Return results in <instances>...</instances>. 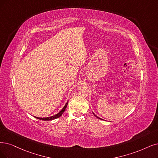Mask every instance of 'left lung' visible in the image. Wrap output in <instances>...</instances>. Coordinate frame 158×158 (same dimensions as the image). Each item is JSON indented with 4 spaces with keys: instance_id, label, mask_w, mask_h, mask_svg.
<instances>
[{
    "instance_id": "left-lung-1",
    "label": "left lung",
    "mask_w": 158,
    "mask_h": 158,
    "mask_svg": "<svg viewBox=\"0 0 158 158\" xmlns=\"http://www.w3.org/2000/svg\"><path fill=\"white\" fill-rule=\"evenodd\" d=\"M92 113H93V114H94V116H96V117H97L98 118H99V119H101V120H102V118H100V117H98V116H96V114H94V113H93V112H92Z\"/></svg>"
}]
</instances>
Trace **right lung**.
<instances>
[{
  "mask_svg": "<svg viewBox=\"0 0 158 158\" xmlns=\"http://www.w3.org/2000/svg\"><path fill=\"white\" fill-rule=\"evenodd\" d=\"M68 101L66 102V103L65 104V106H64V107L62 109V110H60V111L59 113H58L57 114L53 115V116H48V117H44V118H41V117H36V116H34L35 118H36L39 120H55V119H56L60 117V116H62V114L64 113V112L65 111V110L67 107V106H68Z\"/></svg>",
  "mask_w": 158,
  "mask_h": 158,
  "instance_id": "obj_1",
  "label": "right lung"
}]
</instances>
